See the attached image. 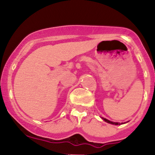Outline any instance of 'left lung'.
Instances as JSON below:
<instances>
[{
	"instance_id": "obj_1",
	"label": "left lung",
	"mask_w": 155,
	"mask_h": 155,
	"mask_svg": "<svg viewBox=\"0 0 155 155\" xmlns=\"http://www.w3.org/2000/svg\"><path fill=\"white\" fill-rule=\"evenodd\" d=\"M103 120L104 121H106V122H108V123H110V124H116V125H118V124H120V123H119V122H111V121L107 120V119H105V118H102Z\"/></svg>"
}]
</instances>
